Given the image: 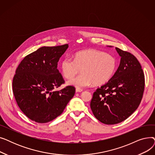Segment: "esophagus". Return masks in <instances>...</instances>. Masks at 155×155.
Returning <instances> with one entry per match:
<instances>
[{"label":"esophagus","instance_id":"1","mask_svg":"<svg viewBox=\"0 0 155 155\" xmlns=\"http://www.w3.org/2000/svg\"><path fill=\"white\" fill-rule=\"evenodd\" d=\"M75 91H76V92H81L83 91V89L79 88H77Z\"/></svg>","mask_w":155,"mask_h":155}]
</instances>
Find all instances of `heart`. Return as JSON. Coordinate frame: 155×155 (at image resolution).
<instances>
[{
	"label": "heart",
	"instance_id": "obj_1",
	"mask_svg": "<svg viewBox=\"0 0 155 155\" xmlns=\"http://www.w3.org/2000/svg\"><path fill=\"white\" fill-rule=\"evenodd\" d=\"M117 68L114 56L97 50L80 51L73 55V60L65 57L60 63L63 77L71 78L81 69L80 75L69 80L67 84L77 88L92 85H101L107 83Z\"/></svg>",
	"mask_w": 155,
	"mask_h": 155
}]
</instances>
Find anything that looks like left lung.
Instances as JSON below:
<instances>
[{
    "label": "left lung",
    "instance_id": "8db88e82",
    "mask_svg": "<svg viewBox=\"0 0 155 155\" xmlns=\"http://www.w3.org/2000/svg\"><path fill=\"white\" fill-rule=\"evenodd\" d=\"M116 50L120 56L119 66L108 82L97 89L91 102L94 116L105 124L119 123L131 116L140 105L144 89L139 61L131 53Z\"/></svg>",
    "mask_w": 155,
    "mask_h": 155
}]
</instances>
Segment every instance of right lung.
<instances>
[{
  "instance_id": "obj_1",
  "label": "right lung",
  "mask_w": 155,
  "mask_h": 155,
  "mask_svg": "<svg viewBox=\"0 0 155 155\" xmlns=\"http://www.w3.org/2000/svg\"><path fill=\"white\" fill-rule=\"evenodd\" d=\"M68 48V44L43 46L25 56L15 70V99L24 114L36 123H46L61 115L75 95V88L71 85L53 91L64 83L57 67Z\"/></svg>"
}]
</instances>
